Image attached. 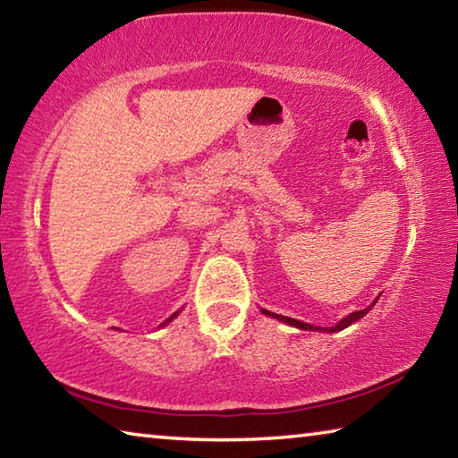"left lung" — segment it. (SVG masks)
Listing matches in <instances>:
<instances>
[{"instance_id":"1","label":"left lung","mask_w":458,"mask_h":458,"mask_svg":"<svg viewBox=\"0 0 458 458\" xmlns=\"http://www.w3.org/2000/svg\"><path fill=\"white\" fill-rule=\"evenodd\" d=\"M371 307H374V305H371ZM371 307H368V309H361V311H355V313H352V315L344 317V319H341L337 325H333V327H327V329H323V327H313V325L303 323V321H297V319H291V317H283V315L270 313V311H267V309H260V311L265 313V315H268V317H275V319H278V321L289 323V325H293V327H299V329H305V331H327V333H335V331H341V329L350 327L352 323H355L358 319H361V317H366V315L371 311Z\"/></svg>"}]
</instances>
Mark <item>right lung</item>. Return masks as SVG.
Here are the masks:
<instances>
[{"mask_svg":"<svg viewBox=\"0 0 458 458\" xmlns=\"http://www.w3.org/2000/svg\"><path fill=\"white\" fill-rule=\"evenodd\" d=\"M177 313H180V311H175V313H174L172 317H169V319H167V321H164V323H161V325H167L169 321H174V317H177Z\"/></svg>","mask_w":458,"mask_h":458,"instance_id":"obj_1","label":"right lung"}]
</instances>
